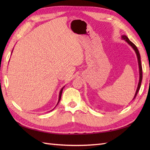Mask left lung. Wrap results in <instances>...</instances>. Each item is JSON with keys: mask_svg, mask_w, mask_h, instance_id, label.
I'll return each mask as SVG.
<instances>
[{"mask_svg": "<svg viewBox=\"0 0 150 150\" xmlns=\"http://www.w3.org/2000/svg\"><path fill=\"white\" fill-rule=\"evenodd\" d=\"M121 38L122 39H124L125 41L128 43L130 46H131V47H132L134 51H135V53L136 54H137V59H138V66H139V83H138V87H137V91H136V93H135V94H134V96L133 99H134V98H136V96H137V95L138 93V91L140 89V86H141V84H142V63H141V59H140V54H139V51L138 48L137 47V46H135V45L129 40V39L128 38V37H127L126 35H122L121 36Z\"/></svg>", "mask_w": 150, "mask_h": 150, "instance_id": "left-lung-1", "label": "left lung"}]
</instances>
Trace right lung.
<instances>
[{
    "label": "right lung",
    "instance_id": "right-lung-1",
    "mask_svg": "<svg viewBox=\"0 0 150 150\" xmlns=\"http://www.w3.org/2000/svg\"><path fill=\"white\" fill-rule=\"evenodd\" d=\"M12 51H13V50H12ZM64 86H63V87L61 88V91H60V92H59V99H58V102H57V104H56V106L57 105V104H59V101H60V100H61V95H62V90H63V89H64ZM56 106H55V108L56 107ZM53 109V110H54ZM52 110H51V111H52Z\"/></svg>",
    "mask_w": 150,
    "mask_h": 150
}]
</instances>
